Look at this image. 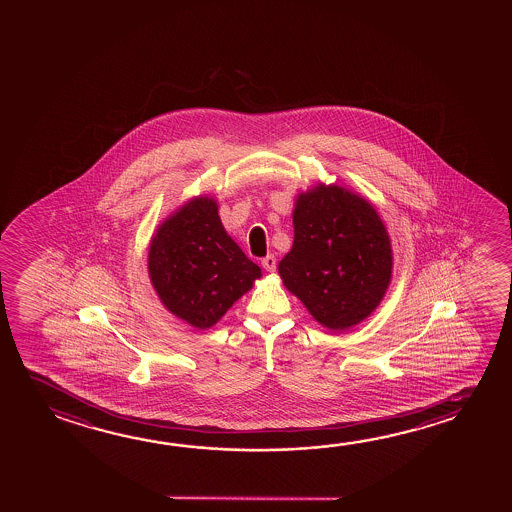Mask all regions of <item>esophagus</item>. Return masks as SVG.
I'll use <instances>...</instances> for the list:
<instances>
[{
	"instance_id": "1",
	"label": "esophagus",
	"mask_w": 512,
	"mask_h": 512,
	"mask_svg": "<svg viewBox=\"0 0 512 512\" xmlns=\"http://www.w3.org/2000/svg\"><path fill=\"white\" fill-rule=\"evenodd\" d=\"M262 268L266 269V271H275L277 269V259H275V255H266L264 259H262Z\"/></svg>"
}]
</instances>
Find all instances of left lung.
I'll return each mask as SVG.
<instances>
[{"mask_svg": "<svg viewBox=\"0 0 512 512\" xmlns=\"http://www.w3.org/2000/svg\"><path fill=\"white\" fill-rule=\"evenodd\" d=\"M294 243L278 264L284 285L323 327L346 330L384 298L393 252L377 210L339 185L300 194Z\"/></svg>", "mask_w": 512, "mask_h": 512, "instance_id": "obj_1", "label": "left lung"}]
</instances>
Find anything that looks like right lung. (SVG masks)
Listing matches in <instances>:
<instances>
[{"label": "right lung", "instance_id": "add662e5", "mask_svg": "<svg viewBox=\"0 0 512 512\" xmlns=\"http://www.w3.org/2000/svg\"><path fill=\"white\" fill-rule=\"evenodd\" d=\"M148 269L162 303L196 328L216 325L260 278L259 266L225 232L210 198H196L160 225Z\"/></svg>", "mask_w": 512, "mask_h": 512}]
</instances>
